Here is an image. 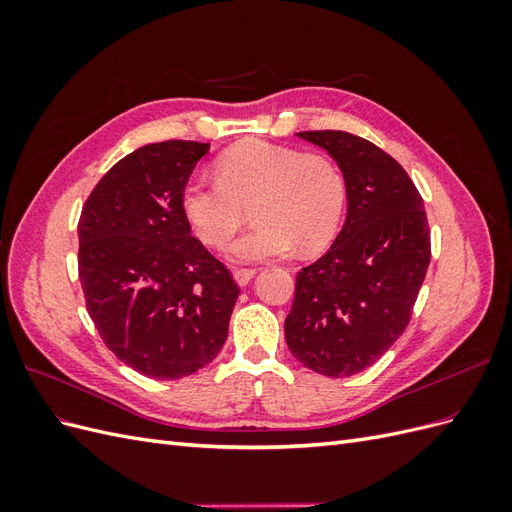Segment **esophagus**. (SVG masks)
Listing matches in <instances>:
<instances>
[{
    "label": "esophagus",
    "instance_id": "obj_1",
    "mask_svg": "<svg viewBox=\"0 0 512 512\" xmlns=\"http://www.w3.org/2000/svg\"><path fill=\"white\" fill-rule=\"evenodd\" d=\"M232 275H235V280H237L239 286H245L256 275V269H235V271H232Z\"/></svg>",
    "mask_w": 512,
    "mask_h": 512
}]
</instances>
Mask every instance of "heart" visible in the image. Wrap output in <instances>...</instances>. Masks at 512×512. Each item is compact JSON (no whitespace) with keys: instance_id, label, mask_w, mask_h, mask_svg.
<instances>
[{"instance_id":"1","label":"heart","mask_w":512,"mask_h":512,"mask_svg":"<svg viewBox=\"0 0 512 512\" xmlns=\"http://www.w3.org/2000/svg\"><path fill=\"white\" fill-rule=\"evenodd\" d=\"M346 183L339 168L320 153L245 141L215 160V181L194 179L181 192V209L196 237L224 247L252 205L256 224L230 247L237 260H267L294 245L318 250L342 220Z\"/></svg>"}]
</instances>
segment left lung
Returning <instances> with one entry per match:
<instances>
[{
	"label": "left lung",
	"mask_w": 512,
	"mask_h": 512,
	"mask_svg": "<svg viewBox=\"0 0 512 512\" xmlns=\"http://www.w3.org/2000/svg\"><path fill=\"white\" fill-rule=\"evenodd\" d=\"M342 168L348 213L329 252L297 273L286 318L294 359L346 378L406 331L431 258L423 198L395 158L342 130L299 132Z\"/></svg>",
	"instance_id": "1"
}]
</instances>
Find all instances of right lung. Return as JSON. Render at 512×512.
<instances>
[{
	"mask_svg": "<svg viewBox=\"0 0 512 512\" xmlns=\"http://www.w3.org/2000/svg\"><path fill=\"white\" fill-rule=\"evenodd\" d=\"M207 143L132 151L98 181L79 220V280L106 348L153 380H179L222 350L239 286L192 237L181 192Z\"/></svg>",
	"mask_w": 512,
	"mask_h": 512,
	"instance_id": "obj_1",
	"label": "right lung"
}]
</instances>
